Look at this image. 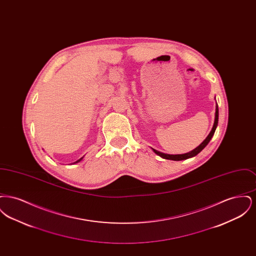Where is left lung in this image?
<instances>
[{"mask_svg": "<svg viewBox=\"0 0 256 256\" xmlns=\"http://www.w3.org/2000/svg\"><path fill=\"white\" fill-rule=\"evenodd\" d=\"M218 121H219V108H218V104L216 102V112H215V120H214L213 128H212L210 134H208V136L202 141V143L200 146H196L193 150H191V152H189L187 154H164V152H158V150H156L154 148H152V150H154V154H156L160 158L164 159H169V160H174V161H180V160H185V159L194 158L207 146V144L209 143V141L213 137V135L215 134V130L217 128V126H218Z\"/></svg>", "mask_w": 256, "mask_h": 256, "instance_id": "left-lung-1", "label": "left lung"}]
</instances>
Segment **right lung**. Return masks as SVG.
I'll list each match as a JSON object with an SVG mask.
<instances>
[{"label": "right lung", "instance_id": "add662e5", "mask_svg": "<svg viewBox=\"0 0 256 256\" xmlns=\"http://www.w3.org/2000/svg\"><path fill=\"white\" fill-rule=\"evenodd\" d=\"M82 158H84V156H82V158H80V159H78V160H76V162H74V163H78V162H80V161H82Z\"/></svg>", "mask_w": 256, "mask_h": 256}]
</instances>
